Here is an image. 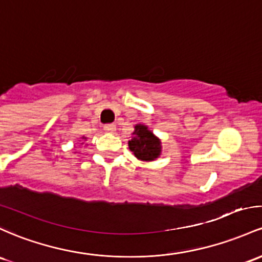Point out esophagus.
<instances>
[{
  "instance_id": "obj_1",
  "label": "esophagus",
  "mask_w": 262,
  "mask_h": 262,
  "mask_svg": "<svg viewBox=\"0 0 262 262\" xmlns=\"http://www.w3.org/2000/svg\"><path fill=\"white\" fill-rule=\"evenodd\" d=\"M103 128H104V130L107 132V133H114L117 126H116V124H113V123H109V124H105Z\"/></svg>"
}]
</instances>
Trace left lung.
<instances>
[{"label":"left lung","mask_w":262,"mask_h":262,"mask_svg":"<svg viewBox=\"0 0 262 262\" xmlns=\"http://www.w3.org/2000/svg\"><path fill=\"white\" fill-rule=\"evenodd\" d=\"M129 149L140 160H154L160 155V140L145 125H136L133 137L128 142Z\"/></svg>","instance_id":"1"}]
</instances>
